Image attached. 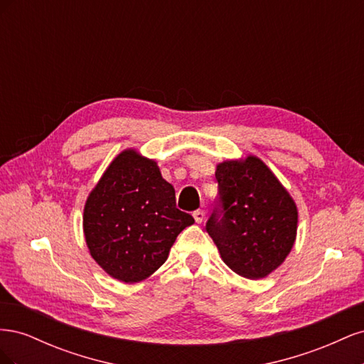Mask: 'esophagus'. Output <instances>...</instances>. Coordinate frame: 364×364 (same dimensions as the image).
<instances>
[{
    "label": "esophagus",
    "instance_id": "34e87169",
    "mask_svg": "<svg viewBox=\"0 0 364 364\" xmlns=\"http://www.w3.org/2000/svg\"><path fill=\"white\" fill-rule=\"evenodd\" d=\"M193 217L196 220V223H202L205 220V211H202V209H197V211H194Z\"/></svg>",
    "mask_w": 364,
    "mask_h": 364
}]
</instances>
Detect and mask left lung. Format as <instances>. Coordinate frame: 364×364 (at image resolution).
I'll return each instance as SVG.
<instances>
[{"instance_id": "1", "label": "left lung", "mask_w": 364, "mask_h": 364, "mask_svg": "<svg viewBox=\"0 0 364 364\" xmlns=\"http://www.w3.org/2000/svg\"><path fill=\"white\" fill-rule=\"evenodd\" d=\"M220 205L206 230L226 266L247 279L266 278L289 257L297 232V208L258 156L217 164Z\"/></svg>"}]
</instances>
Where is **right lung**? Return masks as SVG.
Segmentation results:
<instances>
[{
	"instance_id": "1",
	"label": "right lung",
	"mask_w": 364,
	"mask_h": 364,
	"mask_svg": "<svg viewBox=\"0 0 364 364\" xmlns=\"http://www.w3.org/2000/svg\"><path fill=\"white\" fill-rule=\"evenodd\" d=\"M194 218L176 208L173 185L158 162L126 149L90 193L83 234L91 257L126 284L147 279L167 261L176 238Z\"/></svg>"
}]
</instances>
